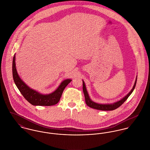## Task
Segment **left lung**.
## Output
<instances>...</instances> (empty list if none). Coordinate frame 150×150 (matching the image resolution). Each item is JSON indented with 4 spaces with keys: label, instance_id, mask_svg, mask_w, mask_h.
I'll use <instances>...</instances> for the list:
<instances>
[{
    "label": "left lung",
    "instance_id": "1",
    "mask_svg": "<svg viewBox=\"0 0 150 150\" xmlns=\"http://www.w3.org/2000/svg\"><path fill=\"white\" fill-rule=\"evenodd\" d=\"M136 81H137V77H136V80H135L134 84V86H133V88L132 89V90L129 92L128 93L124 98H123L120 100H119V101H118L117 102H115L114 103H111V104H99V103H95V102H93L90 99V98L89 96V95L88 93V92L86 91V89L85 83H84V81L83 80V92H84V96H85L86 104L89 107L95 108V109H96V110H103V111L114 110L118 108L120 106H121L126 101V100L128 98L129 96L132 93V92L133 91V90H134V88L136 86Z\"/></svg>",
    "mask_w": 150,
    "mask_h": 150
}]
</instances>
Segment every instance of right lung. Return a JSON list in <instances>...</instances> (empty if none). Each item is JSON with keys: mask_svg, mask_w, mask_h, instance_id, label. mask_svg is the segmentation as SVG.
<instances>
[{"mask_svg": "<svg viewBox=\"0 0 150 150\" xmlns=\"http://www.w3.org/2000/svg\"><path fill=\"white\" fill-rule=\"evenodd\" d=\"M12 68L13 77L16 85L25 99L34 106H50L56 105L59 102L65 87L71 81L70 79H66L61 83L54 92L50 94L43 95L29 88L21 79L16 67L15 55L13 57Z\"/></svg>", "mask_w": 150, "mask_h": 150, "instance_id": "obj_1", "label": "right lung"}]
</instances>
